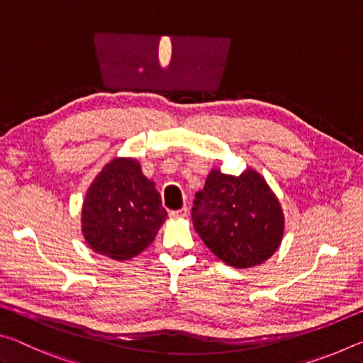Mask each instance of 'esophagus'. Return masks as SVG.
<instances>
[{
  "mask_svg": "<svg viewBox=\"0 0 363 363\" xmlns=\"http://www.w3.org/2000/svg\"><path fill=\"white\" fill-rule=\"evenodd\" d=\"M187 213H189V208H187V206H184V208H181V210L171 211V213H169V216H171V218H186V216H187Z\"/></svg>",
  "mask_w": 363,
  "mask_h": 363,
  "instance_id": "obj_1",
  "label": "esophagus"
}]
</instances>
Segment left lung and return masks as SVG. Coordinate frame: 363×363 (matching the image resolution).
Returning a JSON list of instances; mask_svg holds the SVG:
<instances>
[{
  "label": "left lung",
  "instance_id": "left-lung-1",
  "mask_svg": "<svg viewBox=\"0 0 363 363\" xmlns=\"http://www.w3.org/2000/svg\"><path fill=\"white\" fill-rule=\"evenodd\" d=\"M196 233L220 261L235 269L262 264L280 247L285 220L277 196L255 169L230 176L213 169L195 194Z\"/></svg>",
  "mask_w": 363,
  "mask_h": 363
}]
</instances>
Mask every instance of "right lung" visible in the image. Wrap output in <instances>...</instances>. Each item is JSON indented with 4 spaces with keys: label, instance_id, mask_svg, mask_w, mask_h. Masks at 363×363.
Listing matches in <instances>:
<instances>
[{
    "label": "right lung",
    "instance_id": "1",
    "mask_svg": "<svg viewBox=\"0 0 363 363\" xmlns=\"http://www.w3.org/2000/svg\"><path fill=\"white\" fill-rule=\"evenodd\" d=\"M164 219L162 196L140 164L133 158H115L86 192L82 230L96 253L126 261L155 240Z\"/></svg>",
    "mask_w": 363,
    "mask_h": 363
}]
</instances>
